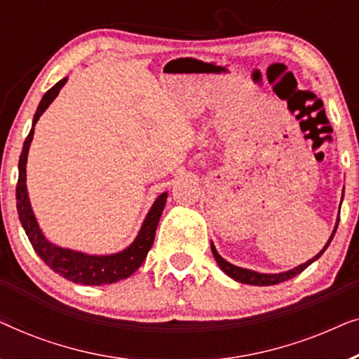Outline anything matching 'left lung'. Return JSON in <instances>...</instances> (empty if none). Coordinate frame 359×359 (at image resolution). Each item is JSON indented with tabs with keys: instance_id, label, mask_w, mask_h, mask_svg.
<instances>
[{
	"instance_id": "obj_1",
	"label": "left lung",
	"mask_w": 359,
	"mask_h": 359,
	"mask_svg": "<svg viewBox=\"0 0 359 359\" xmlns=\"http://www.w3.org/2000/svg\"><path fill=\"white\" fill-rule=\"evenodd\" d=\"M340 220V219H338ZM338 220H337V225L335 229H333V233L332 237L328 238V242L325 243V247H323L320 252H318L316 257L309 259V262L299 264V266L289 269V271H284V273H276V274H268V273H258V271H252V269H245V268H240V266H235V264L225 262V259L220 257V255L217 253V250H215V247L212 243H210V250H212V255L215 258V262H217L219 268L222 269V271L227 274V276H230L232 279H235V281L238 283H243V284H252V286H271V284H279V283H284L287 281V279H291L296 276V274H301L304 269H306L309 264H312L316 259H318L322 257V253L325 252V250L328 248V245H330L333 235H335L337 232V227H338Z\"/></svg>"
}]
</instances>
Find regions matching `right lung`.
<instances>
[{
	"mask_svg": "<svg viewBox=\"0 0 359 359\" xmlns=\"http://www.w3.org/2000/svg\"><path fill=\"white\" fill-rule=\"evenodd\" d=\"M67 83V78H63L53 85L46 95H43L42 101L39 102V107L34 114L32 129L29 132L26 142L22 145L21 156H19V178L16 186V208L19 214V220H21L22 229L26 230V235L31 242L32 248L36 253L42 258V262L47 264L48 268L60 274L68 281L76 284H86V286H101V284H112L121 281V279L129 278L132 273H135L144 259L147 258V253L151 248L155 240V232L158 220L163 212V208L166 204V198L168 193H161L156 201L151 205V209L147 214V217L142 224V229L139 235H137L134 242H132L126 250L119 253L112 255H88L83 252H75L70 248L57 247L48 242L43 237L42 230L39 229V224L36 220V215L32 212L31 203H29L27 196V186H26V163H27V154L29 147H31L32 137H34V127H36L39 117L43 114V111L52 104L58 93H60L62 86Z\"/></svg>",
	"mask_w": 359,
	"mask_h": 359,
	"instance_id": "obj_1",
	"label": "right lung"
}]
</instances>
